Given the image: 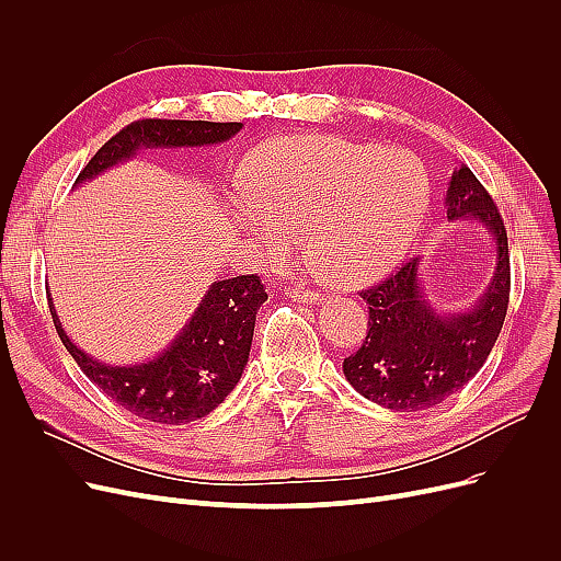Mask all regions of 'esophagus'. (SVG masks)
<instances>
[{
    "label": "esophagus",
    "instance_id": "obj_1",
    "mask_svg": "<svg viewBox=\"0 0 561 561\" xmlns=\"http://www.w3.org/2000/svg\"><path fill=\"white\" fill-rule=\"evenodd\" d=\"M285 295L295 299V301H304V304H316L318 301V293L313 290H307V287H301L299 283H293L285 287Z\"/></svg>",
    "mask_w": 561,
    "mask_h": 561
}]
</instances>
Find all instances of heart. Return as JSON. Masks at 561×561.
I'll return each instance as SVG.
<instances>
[{
	"label": "heart",
	"mask_w": 561,
	"mask_h": 561,
	"mask_svg": "<svg viewBox=\"0 0 561 561\" xmlns=\"http://www.w3.org/2000/svg\"><path fill=\"white\" fill-rule=\"evenodd\" d=\"M428 203L426 168L407 151L304 135L254 151L248 194H233L231 210L264 260H285L295 231H307L332 280L360 287L402 260Z\"/></svg>",
	"instance_id": "1"
}]
</instances>
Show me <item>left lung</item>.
Returning <instances> with one entry per match:
<instances>
[{
	"instance_id": "left-lung-1",
	"label": "left lung",
	"mask_w": 561,
	"mask_h": 561,
	"mask_svg": "<svg viewBox=\"0 0 561 561\" xmlns=\"http://www.w3.org/2000/svg\"><path fill=\"white\" fill-rule=\"evenodd\" d=\"M449 219H478L496 248L494 276L484 295L461 313H439L421 287L419 257L398 274L360 293L369 320L363 346L344 360L358 393L386 410H431L461 390L486 363L511 299V257L503 219L468 165L451 175Z\"/></svg>"
}]
</instances>
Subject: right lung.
Returning a JSON list of instances; mask_svg holds the SVG:
<instances>
[{
  "mask_svg": "<svg viewBox=\"0 0 561 561\" xmlns=\"http://www.w3.org/2000/svg\"><path fill=\"white\" fill-rule=\"evenodd\" d=\"M241 128L243 124L236 122L213 124L180 122V118L133 122L95 151L75 186L133 159L140 149L219 145L231 140ZM264 301L266 293L257 274L215 280L171 346L138 365H107L91 358L62 330L54 299H50V316L60 342L70 351L79 369L107 398L140 419L182 426L210 414L239 383L248 365L254 318Z\"/></svg>",
  "mask_w": 561,
  "mask_h": 561,
  "instance_id": "right-lung-1",
  "label": "right lung"
}]
</instances>
